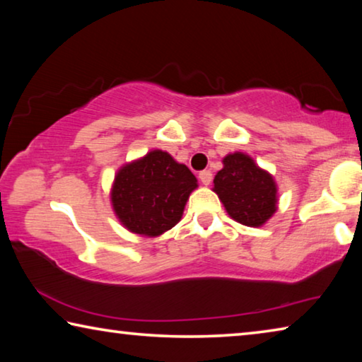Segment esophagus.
Segmentation results:
<instances>
[{
    "instance_id": "1",
    "label": "esophagus",
    "mask_w": 362,
    "mask_h": 362,
    "mask_svg": "<svg viewBox=\"0 0 362 362\" xmlns=\"http://www.w3.org/2000/svg\"><path fill=\"white\" fill-rule=\"evenodd\" d=\"M199 180L203 185H209V183L212 182V174L209 173V170H203V173H199Z\"/></svg>"
}]
</instances>
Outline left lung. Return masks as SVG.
<instances>
[{
	"instance_id": "1",
	"label": "left lung",
	"mask_w": 362,
	"mask_h": 362,
	"mask_svg": "<svg viewBox=\"0 0 362 362\" xmlns=\"http://www.w3.org/2000/svg\"><path fill=\"white\" fill-rule=\"evenodd\" d=\"M214 177V188L228 216L246 226L265 225L278 211V185L247 153H228Z\"/></svg>"
}]
</instances>
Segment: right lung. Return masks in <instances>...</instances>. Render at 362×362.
<instances>
[{
	"mask_svg": "<svg viewBox=\"0 0 362 362\" xmlns=\"http://www.w3.org/2000/svg\"><path fill=\"white\" fill-rule=\"evenodd\" d=\"M198 180L185 164L151 150L118 169L110 189L116 218L126 230L156 238L180 222Z\"/></svg>",
	"mask_w": 362,
	"mask_h": 362,
	"instance_id": "1",
	"label": "right lung"
}]
</instances>
